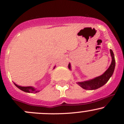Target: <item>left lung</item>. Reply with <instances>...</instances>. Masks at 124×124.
Wrapping results in <instances>:
<instances>
[{
  "instance_id": "obj_1",
  "label": "left lung",
  "mask_w": 124,
  "mask_h": 124,
  "mask_svg": "<svg viewBox=\"0 0 124 124\" xmlns=\"http://www.w3.org/2000/svg\"><path fill=\"white\" fill-rule=\"evenodd\" d=\"M110 53L112 57V62L108 69L104 73L101 75L100 76L97 77L92 80L85 81L83 82H78V84L81 87L85 90H96L99 89L100 87L104 85L108 81L109 78L111 77L114 71L116 66V61H115L114 55L111 49H110ZM68 68L70 69V65L69 63Z\"/></svg>"
}]
</instances>
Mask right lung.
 Instances as JSON below:
<instances>
[{"mask_svg":"<svg viewBox=\"0 0 124 124\" xmlns=\"http://www.w3.org/2000/svg\"><path fill=\"white\" fill-rule=\"evenodd\" d=\"M15 85H16V86L17 87H18V89H20V90H21L23 92H27V93H37V92H39V91L38 90H36L34 88H33L32 87H30V86H28V87H22V86H18L15 83Z\"/></svg>","mask_w":124,"mask_h":124,"instance_id":"right-lung-1","label":"right lung"}]
</instances>
